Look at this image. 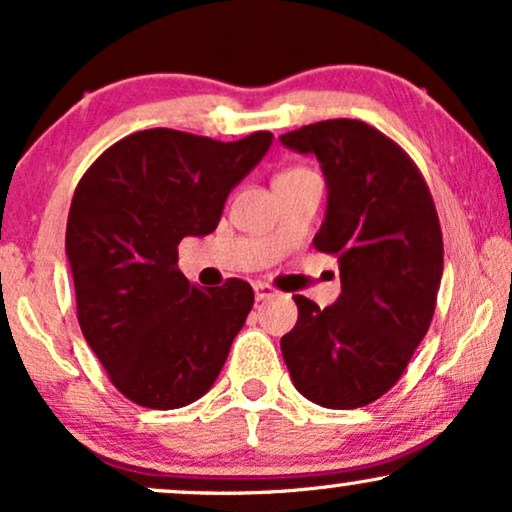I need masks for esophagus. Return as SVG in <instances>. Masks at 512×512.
Segmentation results:
<instances>
[{"label": "esophagus", "instance_id": "1", "mask_svg": "<svg viewBox=\"0 0 512 512\" xmlns=\"http://www.w3.org/2000/svg\"><path fill=\"white\" fill-rule=\"evenodd\" d=\"M252 288H255V297H257V300H269V297L276 295V288L269 286V283L255 281V283H252Z\"/></svg>", "mask_w": 512, "mask_h": 512}]
</instances>
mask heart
I'll use <instances>...</instances> for the list:
<instances>
[{
	"instance_id": "1",
	"label": "heart",
	"mask_w": 512,
	"mask_h": 512,
	"mask_svg": "<svg viewBox=\"0 0 512 512\" xmlns=\"http://www.w3.org/2000/svg\"><path fill=\"white\" fill-rule=\"evenodd\" d=\"M307 172H309V170H304V167H293V170H286V172L278 174L276 181H278V179H286V177H297V174H307Z\"/></svg>"
}]
</instances>
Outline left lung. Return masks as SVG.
Returning <instances> with one entry per match:
<instances>
[{"label": "left lung", "instance_id": "obj_1", "mask_svg": "<svg viewBox=\"0 0 512 512\" xmlns=\"http://www.w3.org/2000/svg\"><path fill=\"white\" fill-rule=\"evenodd\" d=\"M319 158L328 210L314 248L335 255V304L295 295L281 352L297 392L326 409H359L397 385L428 333L444 269L435 200L401 146L361 120H323L281 137Z\"/></svg>", "mask_w": 512, "mask_h": 512}]
</instances>
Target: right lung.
Listing matches in <instances>:
<instances>
[{
    "label": "right lung",
    "mask_w": 512,
    "mask_h": 512,
    "mask_svg": "<svg viewBox=\"0 0 512 512\" xmlns=\"http://www.w3.org/2000/svg\"><path fill=\"white\" fill-rule=\"evenodd\" d=\"M271 139L144 129L82 174L66 226L77 321L111 383L134 404L179 409L222 371L255 293L241 278L193 286L177 267V245L217 229L226 196Z\"/></svg>",
    "instance_id": "add662e5"
}]
</instances>
